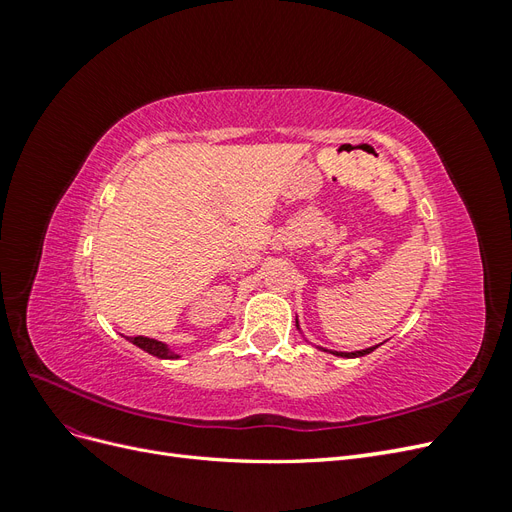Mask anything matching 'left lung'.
Listing matches in <instances>:
<instances>
[{
    "label": "left lung",
    "instance_id": "8db88e82",
    "mask_svg": "<svg viewBox=\"0 0 512 512\" xmlns=\"http://www.w3.org/2000/svg\"><path fill=\"white\" fill-rule=\"evenodd\" d=\"M299 327V324H297ZM378 346H374V348H365V350H356V352H333L335 356H344V359H354V356H365V354H369V352H374Z\"/></svg>",
    "mask_w": 512,
    "mask_h": 512
}]
</instances>
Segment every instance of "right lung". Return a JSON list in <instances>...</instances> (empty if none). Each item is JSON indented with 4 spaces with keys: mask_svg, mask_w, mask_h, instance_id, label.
Masks as SVG:
<instances>
[{
    "mask_svg": "<svg viewBox=\"0 0 512 512\" xmlns=\"http://www.w3.org/2000/svg\"><path fill=\"white\" fill-rule=\"evenodd\" d=\"M128 339H130V342H132L134 346H138V348L149 352V354H153V356H158V359H179V354H175L166 344L158 342V339L143 337V335L128 337Z\"/></svg>",
    "mask_w": 512,
    "mask_h": 512,
    "instance_id": "right-lung-1",
    "label": "right lung"
}]
</instances>
